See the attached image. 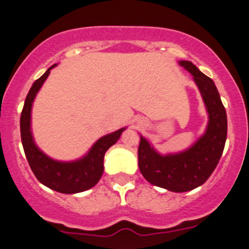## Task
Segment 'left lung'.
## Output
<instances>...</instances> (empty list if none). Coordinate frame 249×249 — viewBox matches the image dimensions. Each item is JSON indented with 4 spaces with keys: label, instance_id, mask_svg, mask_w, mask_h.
<instances>
[{
    "label": "left lung",
    "instance_id": "left-lung-1",
    "mask_svg": "<svg viewBox=\"0 0 249 249\" xmlns=\"http://www.w3.org/2000/svg\"><path fill=\"white\" fill-rule=\"evenodd\" d=\"M178 64L192 73L199 88L208 114L207 127L192 147L170 154H160L140 135L139 167L143 177L153 185L184 193L202 185L217 167L227 141L228 119L214 82L193 62L180 60Z\"/></svg>",
    "mask_w": 249,
    "mask_h": 249
}]
</instances>
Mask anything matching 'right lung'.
<instances>
[{
  "label": "right lung",
  "instance_id": "add662e5",
  "mask_svg": "<svg viewBox=\"0 0 249 249\" xmlns=\"http://www.w3.org/2000/svg\"><path fill=\"white\" fill-rule=\"evenodd\" d=\"M55 66L56 64L49 67L46 73L32 84L27 94L20 117L21 143L30 167L42 184L62 194H76L85 192L97 184L104 173L105 153L119 140L120 135L126 127L102 136L92 144L84 157L73 161H59L44 154L34 140L31 130V110L37 92L49 76L50 70Z\"/></svg>",
  "mask_w": 249,
  "mask_h": 249
}]
</instances>
